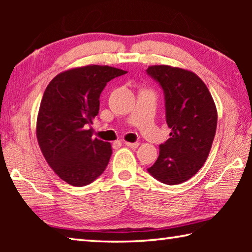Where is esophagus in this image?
Masks as SVG:
<instances>
[{"label":"esophagus","instance_id":"esophagus-1","mask_svg":"<svg viewBox=\"0 0 252 252\" xmlns=\"http://www.w3.org/2000/svg\"><path fill=\"white\" fill-rule=\"evenodd\" d=\"M125 144L126 147H129L131 149H135L139 147V143L138 142H125Z\"/></svg>","mask_w":252,"mask_h":252}]
</instances>
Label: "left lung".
Here are the masks:
<instances>
[{"label":"left lung","instance_id":"obj_1","mask_svg":"<svg viewBox=\"0 0 252 252\" xmlns=\"http://www.w3.org/2000/svg\"><path fill=\"white\" fill-rule=\"evenodd\" d=\"M147 73L164 92L165 120L171 129L148 172L164 185H179L192 178L209 156L218 121L215 101L193 72L152 65Z\"/></svg>","mask_w":252,"mask_h":252}]
</instances>
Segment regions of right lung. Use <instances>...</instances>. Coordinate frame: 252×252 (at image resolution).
<instances>
[{"label": "right lung", "instance_id": "1", "mask_svg": "<svg viewBox=\"0 0 252 252\" xmlns=\"http://www.w3.org/2000/svg\"><path fill=\"white\" fill-rule=\"evenodd\" d=\"M117 67L87 65L58 74L46 87L36 120V138L46 162L63 181L83 187L109 163V142L92 139L93 119L106 83L126 74Z\"/></svg>", "mask_w": 252, "mask_h": 252}]
</instances>
